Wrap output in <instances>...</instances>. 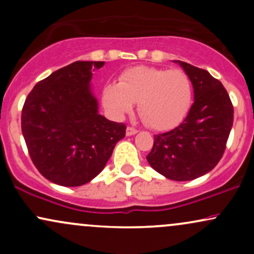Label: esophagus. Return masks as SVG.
Instances as JSON below:
<instances>
[{
  "instance_id": "esophagus-1",
  "label": "esophagus",
  "mask_w": 254,
  "mask_h": 254,
  "mask_svg": "<svg viewBox=\"0 0 254 254\" xmlns=\"http://www.w3.org/2000/svg\"><path fill=\"white\" fill-rule=\"evenodd\" d=\"M138 132V131H137L135 127H127V136H133V135H136V133Z\"/></svg>"
}]
</instances>
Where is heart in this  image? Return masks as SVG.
Returning <instances> with one entry per match:
<instances>
[{"label":"heart","mask_w":254,"mask_h":254,"mask_svg":"<svg viewBox=\"0 0 254 254\" xmlns=\"http://www.w3.org/2000/svg\"><path fill=\"white\" fill-rule=\"evenodd\" d=\"M192 84L179 69L137 65L119 75L118 83L103 89V103L116 118L129 113L137 103L142 119L155 130H167L183 121L190 109Z\"/></svg>","instance_id":"heart-1"}]
</instances>
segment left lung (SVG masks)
<instances>
[{
    "instance_id": "8db88e82",
    "label": "left lung",
    "mask_w": 254,
    "mask_h": 254,
    "mask_svg": "<svg viewBox=\"0 0 254 254\" xmlns=\"http://www.w3.org/2000/svg\"><path fill=\"white\" fill-rule=\"evenodd\" d=\"M190 77L193 104L176 129L154 136L147 161L157 173L176 182L193 180L210 172L226 149L233 127L228 93L208 71L174 61Z\"/></svg>"
}]
</instances>
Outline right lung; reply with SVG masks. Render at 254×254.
<instances>
[{
	"label": "right lung",
	"mask_w": 254,
	"mask_h": 254,
	"mask_svg": "<svg viewBox=\"0 0 254 254\" xmlns=\"http://www.w3.org/2000/svg\"><path fill=\"white\" fill-rule=\"evenodd\" d=\"M105 62L77 61L38 82L26 99L21 130L43 177L61 186H81L104 170L125 125L99 115L94 69Z\"/></svg>",
	"instance_id": "right-lung-1"
}]
</instances>
